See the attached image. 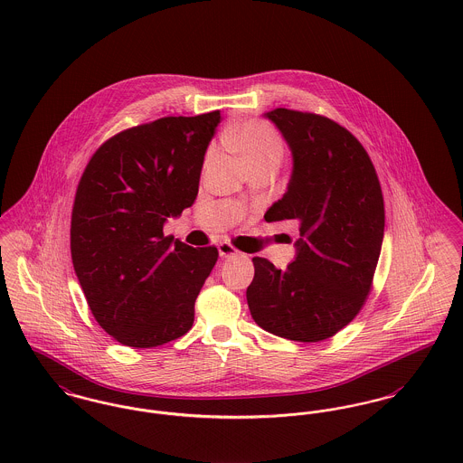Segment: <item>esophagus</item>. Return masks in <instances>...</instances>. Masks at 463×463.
Wrapping results in <instances>:
<instances>
[{"label":"esophagus","instance_id":"obj_1","mask_svg":"<svg viewBox=\"0 0 463 463\" xmlns=\"http://www.w3.org/2000/svg\"><path fill=\"white\" fill-rule=\"evenodd\" d=\"M218 253H220V257H232V255H236L238 253V248L234 245H231V243H227V241H223V243H220L218 245Z\"/></svg>","mask_w":463,"mask_h":463}]
</instances>
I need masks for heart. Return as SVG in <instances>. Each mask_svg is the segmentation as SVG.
Wrapping results in <instances>:
<instances>
[{
    "label": "heart",
    "instance_id": "heart-1",
    "mask_svg": "<svg viewBox=\"0 0 463 463\" xmlns=\"http://www.w3.org/2000/svg\"><path fill=\"white\" fill-rule=\"evenodd\" d=\"M222 141L236 152L248 171L257 167H278L285 157V143L271 124L253 118L223 131ZM213 150L206 154V164L212 161Z\"/></svg>",
    "mask_w": 463,
    "mask_h": 463
}]
</instances>
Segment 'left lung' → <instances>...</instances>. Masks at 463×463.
Returning <instances> with one entry per match:
<instances>
[{"mask_svg":"<svg viewBox=\"0 0 463 463\" xmlns=\"http://www.w3.org/2000/svg\"><path fill=\"white\" fill-rule=\"evenodd\" d=\"M292 148L294 173L268 222L298 220V257L287 269L253 257L246 288L257 326L318 343L360 313L373 288L384 232L380 178L362 143L332 118L298 109L266 113Z\"/></svg>","mask_w":463,"mask_h":463,"instance_id":"obj_1","label":"left lung"}]
</instances>
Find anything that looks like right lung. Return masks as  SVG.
<instances>
[{
	"mask_svg": "<svg viewBox=\"0 0 463 463\" xmlns=\"http://www.w3.org/2000/svg\"><path fill=\"white\" fill-rule=\"evenodd\" d=\"M218 122L215 109L124 129L83 169L71 210V260L92 317L124 346H161L194 324L217 246L173 241L163 227L194 204Z\"/></svg>",
	"mask_w": 463,
	"mask_h": 463,
	"instance_id": "add662e5",
	"label": "right lung"
}]
</instances>
